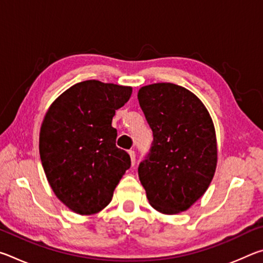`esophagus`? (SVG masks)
<instances>
[{"mask_svg":"<svg viewBox=\"0 0 263 263\" xmlns=\"http://www.w3.org/2000/svg\"><path fill=\"white\" fill-rule=\"evenodd\" d=\"M128 154H130V158H131V163H132V166H135V163H136V153H135V151L130 149V151H128Z\"/></svg>","mask_w":263,"mask_h":263,"instance_id":"esophagus-1","label":"esophagus"}]
</instances>
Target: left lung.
<instances>
[{"label": "left lung", "instance_id": "1", "mask_svg": "<svg viewBox=\"0 0 263 263\" xmlns=\"http://www.w3.org/2000/svg\"><path fill=\"white\" fill-rule=\"evenodd\" d=\"M138 100L154 137L148 158L138 168L148 202L164 215L186 211L208 190L216 172L211 116L194 92L174 83L141 87Z\"/></svg>", "mask_w": 263, "mask_h": 263}]
</instances>
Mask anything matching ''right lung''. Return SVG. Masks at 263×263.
Returning <instances> with one entry per match:
<instances>
[{
	"mask_svg": "<svg viewBox=\"0 0 263 263\" xmlns=\"http://www.w3.org/2000/svg\"><path fill=\"white\" fill-rule=\"evenodd\" d=\"M132 87L88 80L58 96L44 116L39 153L53 193L69 210L89 216L108 205L131 166L111 126Z\"/></svg>",
	"mask_w": 263,
	"mask_h": 263,
	"instance_id": "right-lung-1",
	"label": "right lung"
}]
</instances>
